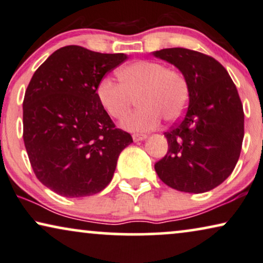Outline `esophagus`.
I'll use <instances>...</instances> for the list:
<instances>
[{
  "label": "esophagus",
  "instance_id": "1",
  "mask_svg": "<svg viewBox=\"0 0 263 263\" xmlns=\"http://www.w3.org/2000/svg\"><path fill=\"white\" fill-rule=\"evenodd\" d=\"M132 138H134L135 142L143 141V139L146 138V135H144V134H134V135H132Z\"/></svg>",
  "mask_w": 263,
  "mask_h": 263
}]
</instances>
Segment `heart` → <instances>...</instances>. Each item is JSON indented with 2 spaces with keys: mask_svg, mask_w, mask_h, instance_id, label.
I'll use <instances>...</instances> for the list:
<instances>
[{
  "mask_svg": "<svg viewBox=\"0 0 263 263\" xmlns=\"http://www.w3.org/2000/svg\"><path fill=\"white\" fill-rule=\"evenodd\" d=\"M120 83L104 77L96 86L101 106L113 119L121 120L128 113L134 100L139 108L122 122L132 131H149L166 121L177 120L189 100V84L176 68L156 61L139 60L118 71Z\"/></svg>",
  "mask_w": 263,
  "mask_h": 263,
  "instance_id": "obj_1",
  "label": "heart"
}]
</instances>
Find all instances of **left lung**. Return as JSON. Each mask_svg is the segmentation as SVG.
Here are the masks:
<instances>
[{
    "instance_id": "obj_1",
    "label": "left lung",
    "mask_w": 263,
    "mask_h": 263,
    "mask_svg": "<svg viewBox=\"0 0 263 263\" xmlns=\"http://www.w3.org/2000/svg\"><path fill=\"white\" fill-rule=\"evenodd\" d=\"M173 64L189 84L184 117L164 132L168 150L155 163L157 176L178 191L202 194L227 179L239 159L244 111L237 87L212 56L186 48L154 51Z\"/></svg>"
}]
</instances>
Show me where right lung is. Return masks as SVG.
I'll list each match as a JSON object with an SVG mask.
<instances>
[{"label":"right lung","mask_w":263,"mask_h":263,"mask_svg":"<svg viewBox=\"0 0 263 263\" xmlns=\"http://www.w3.org/2000/svg\"><path fill=\"white\" fill-rule=\"evenodd\" d=\"M125 54L79 45L52 52L31 78L23 102V138L37 179L64 197L102 191L132 137L118 128L96 86Z\"/></svg>","instance_id":"right-lung-1"}]
</instances>
